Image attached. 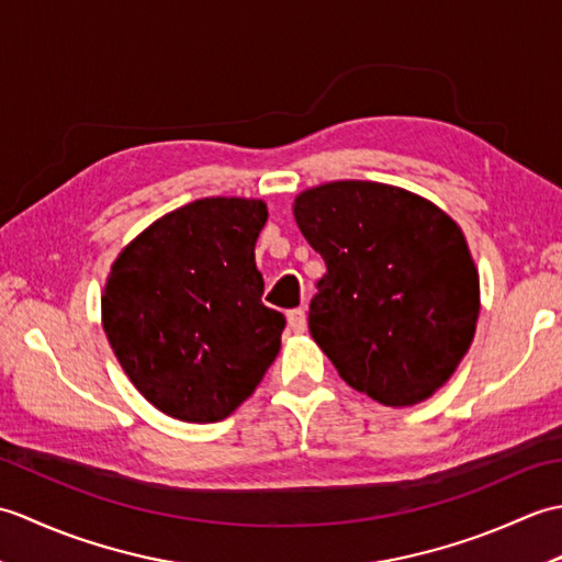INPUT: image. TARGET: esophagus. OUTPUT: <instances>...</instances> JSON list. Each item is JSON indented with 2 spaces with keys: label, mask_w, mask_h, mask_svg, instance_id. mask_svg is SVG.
Masks as SVG:
<instances>
[{
  "label": "esophagus",
  "mask_w": 562,
  "mask_h": 562,
  "mask_svg": "<svg viewBox=\"0 0 562 562\" xmlns=\"http://www.w3.org/2000/svg\"><path fill=\"white\" fill-rule=\"evenodd\" d=\"M288 326L294 333L306 330V312H304V308H292V312H288Z\"/></svg>",
  "instance_id": "esophagus-1"
}]
</instances>
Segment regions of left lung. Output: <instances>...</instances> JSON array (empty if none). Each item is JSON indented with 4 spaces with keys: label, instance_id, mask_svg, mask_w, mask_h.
Masks as SVG:
<instances>
[{
    "label": "left lung",
    "instance_id": "1",
    "mask_svg": "<svg viewBox=\"0 0 562 562\" xmlns=\"http://www.w3.org/2000/svg\"><path fill=\"white\" fill-rule=\"evenodd\" d=\"M326 262L308 330L348 384L391 408L432 396L469 352L481 284L449 214L408 190L336 181L294 202Z\"/></svg>",
    "mask_w": 562,
    "mask_h": 562
}]
</instances>
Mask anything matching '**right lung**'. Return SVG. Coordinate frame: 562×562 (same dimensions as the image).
I'll list each match as a JSON object with an SVG mask.
<instances>
[{
	"label": "right lung",
	"instance_id": "obj_1",
	"mask_svg": "<svg viewBox=\"0 0 562 562\" xmlns=\"http://www.w3.org/2000/svg\"><path fill=\"white\" fill-rule=\"evenodd\" d=\"M266 202L202 198L142 232L113 262L103 330L130 381L183 423H217L260 384L284 316L260 302Z\"/></svg>",
	"mask_w": 562,
	"mask_h": 562
}]
</instances>
